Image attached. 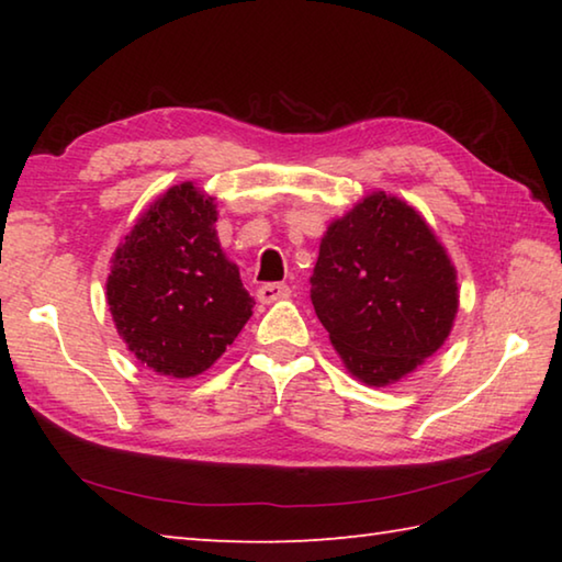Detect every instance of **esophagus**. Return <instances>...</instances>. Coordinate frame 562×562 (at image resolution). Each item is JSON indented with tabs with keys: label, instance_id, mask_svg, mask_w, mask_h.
<instances>
[{
	"label": "esophagus",
	"instance_id": "34e87169",
	"mask_svg": "<svg viewBox=\"0 0 562 562\" xmlns=\"http://www.w3.org/2000/svg\"><path fill=\"white\" fill-rule=\"evenodd\" d=\"M288 297H290V288H288V284H280V282H268L258 290V300L262 304H272V302L288 300Z\"/></svg>",
	"mask_w": 562,
	"mask_h": 562
}]
</instances>
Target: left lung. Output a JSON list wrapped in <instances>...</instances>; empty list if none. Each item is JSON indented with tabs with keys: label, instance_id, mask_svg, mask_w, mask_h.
I'll use <instances>...</instances> for the list:
<instances>
[{
	"label": "left lung",
	"instance_id": "8db88e82",
	"mask_svg": "<svg viewBox=\"0 0 562 562\" xmlns=\"http://www.w3.org/2000/svg\"><path fill=\"white\" fill-rule=\"evenodd\" d=\"M312 304L347 372L389 386L449 339L456 268L416 207L384 190L361 198L319 243Z\"/></svg>",
	"mask_w": 562,
	"mask_h": 562
}]
</instances>
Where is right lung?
Masks as SVG:
<instances>
[{"label": "right lung", "mask_w": 562, "mask_h": 562, "mask_svg": "<svg viewBox=\"0 0 562 562\" xmlns=\"http://www.w3.org/2000/svg\"><path fill=\"white\" fill-rule=\"evenodd\" d=\"M215 207L190 180L168 188L111 258L113 325L131 355L160 376L207 372L252 317L240 270L217 240Z\"/></svg>", "instance_id": "obj_1"}]
</instances>
